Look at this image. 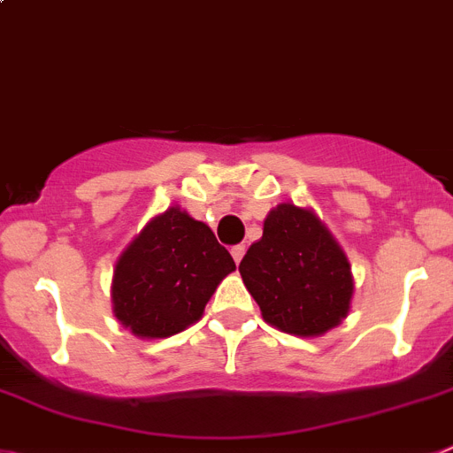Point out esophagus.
Instances as JSON below:
<instances>
[{
    "label": "esophagus",
    "mask_w": 453,
    "mask_h": 453,
    "mask_svg": "<svg viewBox=\"0 0 453 453\" xmlns=\"http://www.w3.org/2000/svg\"><path fill=\"white\" fill-rule=\"evenodd\" d=\"M231 256H234L235 265H240V260H242V256H244L242 244H235V247H231Z\"/></svg>",
    "instance_id": "obj_1"
}]
</instances>
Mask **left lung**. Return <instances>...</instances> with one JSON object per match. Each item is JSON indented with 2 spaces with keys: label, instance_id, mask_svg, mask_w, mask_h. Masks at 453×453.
<instances>
[{
  "label": "left lung",
  "instance_id": "1",
  "mask_svg": "<svg viewBox=\"0 0 453 453\" xmlns=\"http://www.w3.org/2000/svg\"><path fill=\"white\" fill-rule=\"evenodd\" d=\"M240 273L265 321L296 337H319L350 308V265L342 247L312 211L294 204L269 211Z\"/></svg>",
  "mask_w": 453,
  "mask_h": 453
}]
</instances>
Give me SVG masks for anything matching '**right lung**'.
Here are the masks:
<instances>
[{
  "mask_svg": "<svg viewBox=\"0 0 453 453\" xmlns=\"http://www.w3.org/2000/svg\"><path fill=\"white\" fill-rule=\"evenodd\" d=\"M234 269V258L213 231L173 206L157 215L116 263L114 314L136 337L177 334L202 317L219 280Z\"/></svg>",
  "mask_w": 453,
  "mask_h": 453,
  "instance_id": "1",
  "label": "right lung"
}]
</instances>
